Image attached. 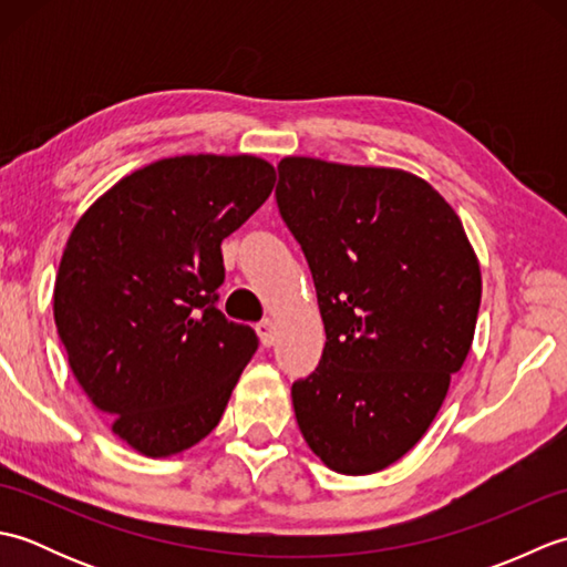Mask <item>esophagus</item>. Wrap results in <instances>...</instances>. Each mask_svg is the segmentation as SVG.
Listing matches in <instances>:
<instances>
[{
  "instance_id": "esophagus-1",
  "label": "esophagus",
  "mask_w": 567,
  "mask_h": 567,
  "mask_svg": "<svg viewBox=\"0 0 567 567\" xmlns=\"http://www.w3.org/2000/svg\"><path fill=\"white\" fill-rule=\"evenodd\" d=\"M258 336H260V343L262 346H272L277 339V329H275V321L272 319H262L258 323Z\"/></svg>"
}]
</instances>
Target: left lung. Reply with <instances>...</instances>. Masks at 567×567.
Segmentation results:
<instances>
[{
	"mask_svg": "<svg viewBox=\"0 0 567 567\" xmlns=\"http://www.w3.org/2000/svg\"><path fill=\"white\" fill-rule=\"evenodd\" d=\"M275 199L315 277L327 346L292 384L299 431L370 475L424 436L473 343L480 265L436 189L392 167L282 158Z\"/></svg>",
	"mask_w": 567,
	"mask_h": 567,
	"instance_id": "1",
	"label": "left lung"
}]
</instances>
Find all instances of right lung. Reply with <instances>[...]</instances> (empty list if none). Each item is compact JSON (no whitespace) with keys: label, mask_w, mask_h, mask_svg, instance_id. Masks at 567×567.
Returning <instances> with one entry per match:
<instances>
[{"label":"right lung","mask_w":567,"mask_h":567,"mask_svg":"<svg viewBox=\"0 0 567 567\" xmlns=\"http://www.w3.org/2000/svg\"><path fill=\"white\" fill-rule=\"evenodd\" d=\"M275 187L256 155L151 163L80 216L60 260L53 317L72 375L112 431L148 457L199 443L219 424L258 348L216 302L221 240Z\"/></svg>","instance_id":"add662e5"}]
</instances>
